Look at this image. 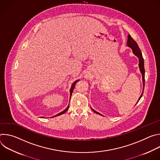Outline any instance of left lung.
Here are the masks:
<instances>
[{
  "label": "left lung",
  "instance_id": "obj_1",
  "mask_svg": "<svg viewBox=\"0 0 160 160\" xmlns=\"http://www.w3.org/2000/svg\"><path fill=\"white\" fill-rule=\"evenodd\" d=\"M127 46L130 48L133 51V53L138 57L139 58V69H140V71H141V73L142 75V82H143V86H144V83H145V79H144V73H145V70H144V59L142 58V53H141V51L138 46V43H136V42L131 37V36L130 35H128V40H127ZM144 88H143V91H144ZM143 91L142 92L141 95V96L139 97V101L140 100V99L142 98V94H143ZM139 101H138V102H139ZM137 102V103H138ZM136 103V104H137ZM92 111H94L97 114H99V115H102L101 114H100L99 112L96 111L95 110H94L92 108Z\"/></svg>",
  "mask_w": 160,
  "mask_h": 160
}]
</instances>
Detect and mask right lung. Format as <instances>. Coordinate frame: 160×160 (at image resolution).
I'll list each match as a JSON object with an SVG mask.
<instances>
[{
	"instance_id": "obj_1",
	"label": "right lung",
	"mask_w": 160,
	"mask_h": 160,
	"mask_svg": "<svg viewBox=\"0 0 160 160\" xmlns=\"http://www.w3.org/2000/svg\"><path fill=\"white\" fill-rule=\"evenodd\" d=\"M78 81H79V80H76L75 82H74L73 83V84H72V87H71V88H70V94H72V92H73V89H74V88H75V84L77 83V82H78ZM68 108H69V105H68V106L63 111H62V112H59V114H58V115H55V116H54V117H57V116H59V115H62V114H64L65 112H66L67 111H68Z\"/></svg>"
}]
</instances>
